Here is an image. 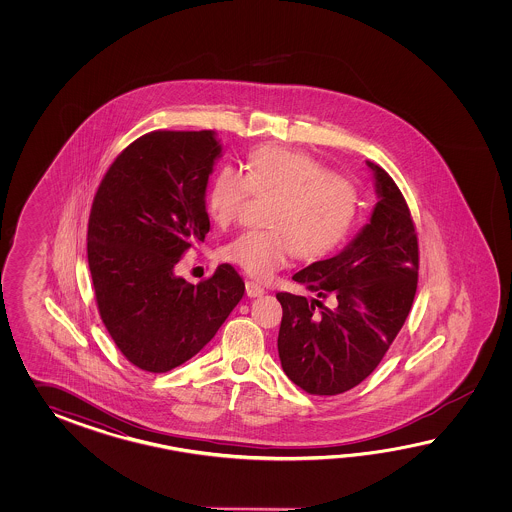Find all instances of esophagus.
Segmentation results:
<instances>
[{
	"label": "esophagus",
	"mask_w": 512,
	"mask_h": 512,
	"mask_svg": "<svg viewBox=\"0 0 512 512\" xmlns=\"http://www.w3.org/2000/svg\"><path fill=\"white\" fill-rule=\"evenodd\" d=\"M245 291H247V296H251V298L265 294V289L261 287L260 283L256 282H245Z\"/></svg>",
	"instance_id": "34e87169"
}]
</instances>
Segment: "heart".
I'll return each mask as SVG.
<instances>
[{
	"instance_id": "heart-1",
	"label": "heart",
	"mask_w": 512,
	"mask_h": 512,
	"mask_svg": "<svg viewBox=\"0 0 512 512\" xmlns=\"http://www.w3.org/2000/svg\"><path fill=\"white\" fill-rule=\"evenodd\" d=\"M254 196L276 197L265 219L267 230H247L229 241L223 258L256 280H271L294 256L313 261L337 251L359 216L357 186L331 174L307 153L265 146L249 155L245 175L225 164L207 188V212L229 227Z\"/></svg>"
}]
</instances>
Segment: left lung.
Masks as SVG:
<instances>
[{
    "label": "left lung",
    "mask_w": 512,
    "mask_h": 512,
    "mask_svg": "<svg viewBox=\"0 0 512 512\" xmlns=\"http://www.w3.org/2000/svg\"><path fill=\"white\" fill-rule=\"evenodd\" d=\"M366 164L379 197L370 223L337 256L294 274L315 298L276 294L283 371L313 395H338L364 381L401 331L417 291L419 245L410 208L392 177L379 164ZM327 297L331 308L321 304Z\"/></svg>",
    "instance_id": "8db88e82"
}]
</instances>
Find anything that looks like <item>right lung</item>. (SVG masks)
Listing matches in <instances>:
<instances>
[{"label": "right lung", "mask_w": 512, "mask_h": 512, "mask_svg": "<svg viewBox=\"0 0 512 512\" xmlns=\"http://www.w3.org/2000/svg\"><path fill=\"white\" fill-rule=\"evenodd\" d=\"M221 153L212 130L146 133L113 161L93 199L87 261L98 313L141 370L166 373L192 359L245 293L229 263L197 285L174 272L210 230L205 196Z\"/></svg>", "instance_id": "obj_1"}]
</instances>
